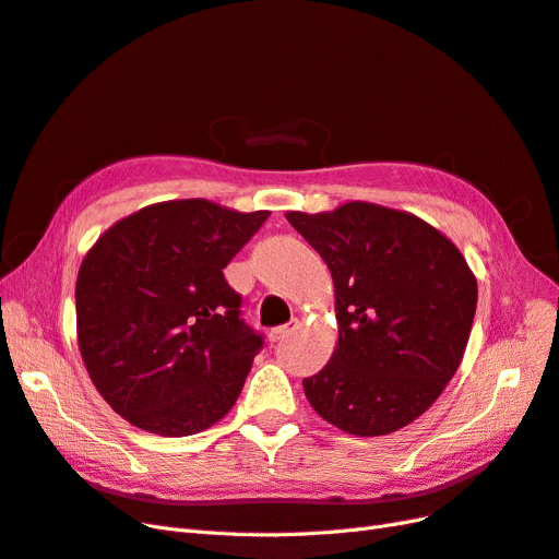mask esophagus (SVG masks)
<instances>
[{"label": "esophagus", "instance_id": "1", "mask_svg": "<svg viewBox=\"0 0 559 559\" xmlns=\"http://www.w3.org/2000/svg\"><path fill=\"white\" fill-rule=\"evenodd\" d=\"M298 325H300L298 319H292L286 325H280V329H273L271 335H267V337H271V342H284L288 335L298 331Z\"/></svg>", "mask_w": 559, "mask_h": 559}]
</instances>
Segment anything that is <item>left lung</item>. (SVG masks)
Returning <instances> with one entry per match:
<instances>
[{
	"instance_id": "1",
	"label": "left lung",
	"mask_w": 559,
	"mask_h": 559,
	"mask_svg": "<svg viewBox=\"0 0 559 559\" xmlns=\"http://www.w3.org/2000/svg\"><path fill=\"white\" fill-rule=\"evenodd\" d=\"M286 219L335 284L340 340L331 362L302 379L307 400L356 437L409 426L465 356L478 296L465 257L428 222L374 203Z\"/></svg>"
}]
</instances>
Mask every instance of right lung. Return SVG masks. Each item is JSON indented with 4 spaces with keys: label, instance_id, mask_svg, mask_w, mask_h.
Masks as SVG:
<instances>
[{
    "label": "right lung",
    "instance_id": "add662e5",
    "mask_svg": "<svg viewBox=\"0 0 559 559\" xmlns=\"http://www.w3.org/2000/svg\"><path fill=\"white\" fill-rule=\"evenodd\" d=\"M205 199L147 205L94 242L75 325L96 391L131 426L187 437L234 407L263 337L224 267L267 219Z\"/></svg>",
    "mask_w": 559,
    "mask_h": 559
}]
</instances>
